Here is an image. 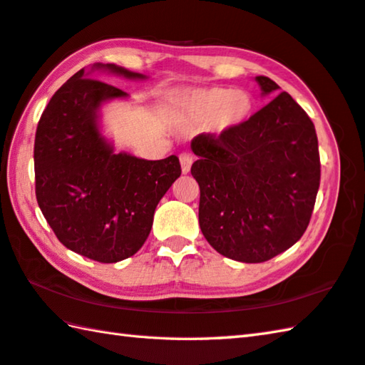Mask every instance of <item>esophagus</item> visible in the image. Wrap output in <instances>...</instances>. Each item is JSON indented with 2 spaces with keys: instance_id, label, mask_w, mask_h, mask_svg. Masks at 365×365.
Here are the masks:
<instances>
[{
  "instance_id": "1",
  "label": "esophagus",
  "mask_w": 365,
  "mask_h": 365,
  "mask_svg": "<svg viewBox=\"0 0 365 365\" xmlns=\"http://www.w3.org/2000/svg\"><path fill=\"white\" fill-rule=\"evenodd\" d=\"M180 164H182V170L183 174H188L192 164V156L190 153H182L180 155Z\"/></svg>"
}]
</instances>
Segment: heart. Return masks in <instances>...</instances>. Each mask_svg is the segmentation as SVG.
<instances>
[{"label": "heart", "instance_id": "1", "mask_svg": "<svg viewBox=\"0 0 365 365\" xmlns=\"http://www.w3.org/2000/svg\"><path fill=\"white\" fill-rule=\"evenodd\" d=\"M174 110L185 120H212L218 131L237 126L252 115L255 101L250 93L225 87L182 90L170 96Z\"/></svg>", "mask_w": 365, "mask_h": 365}]
</instances>
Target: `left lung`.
Masks as SVG:
<instances>
[{"mask_svg":"<svg viewBox=\"0 0 365 365\" xmlns=\"http://www.w3.org/2000/svg\"><path fill=\"white\" fill-rule=\"evenodd\" d=\"M264 95L280 87L256 77ZM199 226L226 258L264 262L302 237L319 188L315 125L287 91L230 130L191 140Z\"/></svg>","mask_w":365,"mask_h":365,"instance_id":"8db88e82","label":"left lung"}]
</instances>
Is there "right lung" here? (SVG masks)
Listing matches in <instances>:
<instances>
[{
	"instance_id": "1",
	"label": "right lung",
	"mask_w": 365,
	"mask_h": 365,
	"mask_svg": "<svg viewBox=\"0 0 365 365\" xmlns=\"http://www.w3.org/2000/svg\"><path fill=\"white\" fill-rule=\"evenodd\" d=\"M130 78H144L115 64H95ZM83 69L55 91L34 139L36 199L61 244L98 262L138 253L153 213L182 174L175 155L158 161L113 153L99 134L103 101L125 98L113 85L88 78Z\"/></svg>"
}]
</instances>
